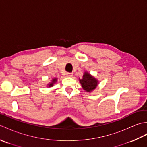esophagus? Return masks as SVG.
Here are the masks:
<instances>
[{
  "label": "esophagus",
  "mask_w": 147,
  "mask_h": 147,
  "mask_svg": "<svg viewBox=\"0 0 147 147\" xmlns=\"http://www.w3.org/2000/svg\"><path fill=\"white\" fill-rule=\"evenodd\" d=\"M66 76H67V77H72L73 76V73H67V74H66Z\"/></svg>",
  "instance_id": "obj_1"
}]
</instances>
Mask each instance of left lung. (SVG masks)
Segmentation results:
<instances>
[{
	"label": "left lung",
	"mask_w": 147,
	"mask_h": 147,
	"mask_svg": "<svg viewBox=\"0 0 147 147\" xmlns=\"http://www.w3.org/2000/svg\"><path fill=\"white\" fill-rule=\"evenodd\" d=\"M79 82L82 85L83 89L88 93L92 92L98 85V80L87 71L84 72L83 77L82 78H79Z\"/></svg>",
	"instance_id": "obj_1"
}]
</instances>
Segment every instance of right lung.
<instances>
[{"mask_svg":"<svg viewBox=\"0 0 147 147\" xmlns=\"http://www.w3.org/2000/svg\"><path fill=\"white\" fill-rule=\"evenodd\" d=\"M57 82V78H54L52 79L51 82H50L47 84V87H48V88H49V87H52Z\"/></svg>","mask_w":147,"mask_h":147,"instance_id":"right-lung-1","label":"right lung"}]
</instances>
